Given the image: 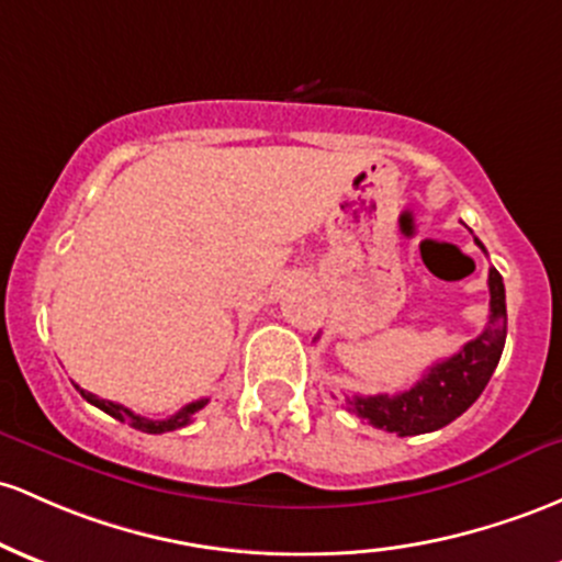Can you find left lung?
Listing matches in <instances>:
<instances>
[{
    "label": "left lung",
    "mask_w": 562,
    "mask_h": 562,
    "mask_svg": "<svg viewBox=\"0 0 562 562\" xmlns=\"http://www.w3.org/2000/svg\"><path fill=\"white\" fill-rule=\"evenodd\" d=\"M474 243L483 248L477 237ZM488 325L477 338L467 341L448 360L435 362L411 390L400 394H373V397H360V394L347 397L349 411L373 427L397 431V437L442 429L453 418H459L483 394L507 341V295H504V280L496 269L488 271Z\"/></svg>",
    "instance_id": "left-lung-1"
}]
</instances>
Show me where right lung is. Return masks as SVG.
Returning a JSON list of instances; mask_svg holds the SVG:
<instances>
[{
    "instance_id": "add662e5",
    "label": "right lung",
    "mask_w": 562,
    "mask_h": 562,
    "mask_svg": "<svg viewBox=\"0 0 562 562\" xmlns=\"http://www.w3.org/2000/svg\"><path fill=\"white\" fill-rule=\"evenodd\" d=\"M74 386H77V384H74ZM77 390H79V386H77ZM79 394H82V397L88 400L90 405H95V408H101L103 413H109L111 418H116V422H125V424H131L133 429L149 431V435H162V431H176V429L187 427V424L191 422V416H194L196 411L205 408V405H207V400H196V403L183 405L181 411L172 413V416H168V418H146V416H138V413H133L131 408H125V405L111 403V400L95 397V394H92V392L79 390Z\"/></svg>"
}]
</instances>
